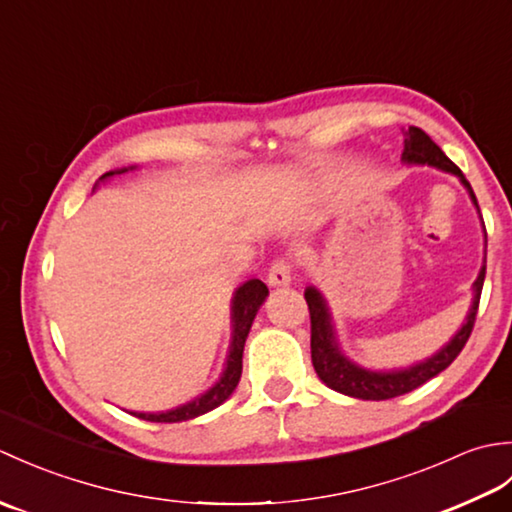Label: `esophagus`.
I'll return each instance as SVG.
<instances>
[{"label": "esophagus", "mask_w": 512, "mask_h": 512, "mask_svg": "<svg viewBox=\"0 0 512 512\" xmlns=\"http://www.w3.org/2000/svg\"><path fill=\"white\" fill-rule=\"evenodd\" d=\"M290 284V264L286 259H275L273 266L268 270V286L279 288Z\"/></svg>", "instance_id": "esophagus-1"}]
</instances>
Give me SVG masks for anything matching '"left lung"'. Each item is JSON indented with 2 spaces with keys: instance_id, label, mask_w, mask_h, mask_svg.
Segmentation results:
<instances>
[{
  "instance_id": "8db88e82",
  "label": "left lung",
  "mask_w": 512,
  "mask_h": 512,
  "mask_svg": "<svg viewBox=\"0 0 512 512\" xmlns=\"http://www.w3.org/2000/svg\"><path fill=\"white\" fill-rule=\"evenodd\" d=\"M400 160L405 162V165H429V167H436L440 171L453 173L455 178H460L464 189L469 191L475 209H477V213H480L475 193L471 189L469 180L464 178L460 167L444 156V151L436 143H433V140L424 134L420 127H409L405 132V149H402ZM484 233H486V228H484ZM484 277H486V266H482L480 275H477V279H475L473 303L469 308V314H466L462 328L455 332L453 339L447 345H442L433 356L424 358V361H420V363H413L409 367H400V369H367L363 365L354 363L352 358H347L339 347V339H336L328 301H325V297L317 288L308 286L306 292H303V297H306L308 310H310V332H312L310 350H312L314 372L319 374V378L330 389L339 391V394H345V396L361 398V400L396 398V396H402V394H407V391H413L416 387L424 385L429 378L444 372V369H447L455 361V358H458L466 341H469L473 325H475V314H477V308H480Z\"/></svg>"
}]
</instances>
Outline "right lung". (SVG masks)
<instances>
[{
	"label": "right lung",
	"instance_id": "add662e5",
	"mask_svg": "<svg viewBox=\"0 0 512 512\" xmlns=\"http://www.w3.org/2000/svg\"><path fill=\"white\" fill-rule=\"evenodd\" d=\"M132 169H136V167H123V169L107 171L99 180H96V184H99L101 180L112 178V176H121V173L132 171ZM266 297H268V288L264 281H259V279H248L246 284H242L235 290V295L231 299L233 341H231V347H228L224 372L211 389H206L202 396L184 402V405H180L176 409L156 411V413H145V411H129V413L140 420H147V422H184V420L198 418V416H202V413L211 411L215 407H220L222 402L233 394L237 383H239V376H242V354H244L246 336L250 332V325H253L257 310L262 308Z\"/></svg>",
	"mask_w": 512,
	"mask_h": 512
}]
</instances>
